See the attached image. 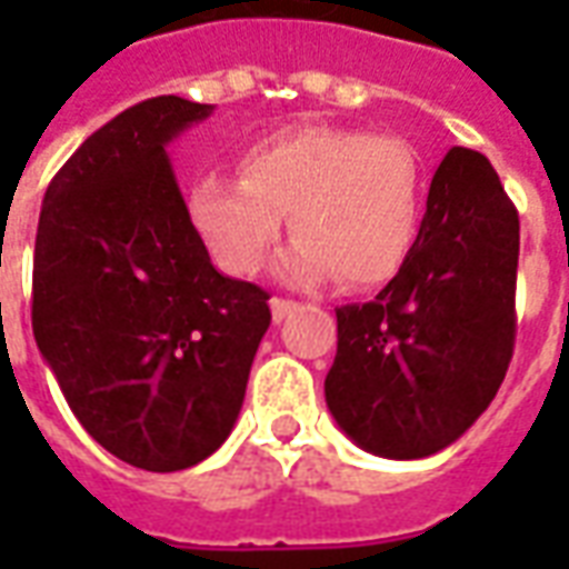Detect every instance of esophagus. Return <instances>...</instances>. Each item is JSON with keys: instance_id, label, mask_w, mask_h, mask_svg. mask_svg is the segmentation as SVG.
<instances>
[{"instance_id": "obj_1", "label": "esophagus", "mask_w": 569, "mask_h": 569, "mask_svg": "<svg viewBox=\"0 0 569 569\" xmlns=\"http://www.w3.org/2000/svg\"><path fill=\"white\" fill-rule=\"evenodd\" d=\"M298 305L296 301H289V298H271V317L273 322H283L289 313H296Z\"/></svg>"}]
</instances>
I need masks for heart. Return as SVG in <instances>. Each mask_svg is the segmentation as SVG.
<instances>
[{"label": "heart", "mask_w": 569, "mask_h": 569, "mask_svg": "<svg viewBox=\"0 0 569 569\" xmlns=\"http://www.w3.org/2000/svg\"><path fill=\"white\" fill-rule=\"evenodd\" d=\"M237 173L200 176L186 198L194 234L234 277L259 271L286 212L298 237L277 273L289 283H320L335 273L347 286L383 283L418 237V151L390 133L283 130L243 149Z\"/></svg>", "instance_id": "1"}]
</instances>
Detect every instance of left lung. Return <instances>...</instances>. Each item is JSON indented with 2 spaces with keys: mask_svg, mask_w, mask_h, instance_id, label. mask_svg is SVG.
Masks as SVG:
<instances>
[{
  "mask_svg": "<svg viewBox=\"0 0 569 569\" xmlns=\"http://www.w3.org/2000/svg\"><path fill=\"white\" fill-rule=\"evenodd\" d=\"M518 212L485 154L436 167L418 240L369 305H345L326 406L362 451L420 460L472 427L515 347Z\"/></svg>",
  "mask_w": 569,
  "mask_h": 569,
  "instance_id": "obj_1",
  "label": "left lung"
}]
</instances>
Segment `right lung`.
I'll list each match as a JSON object with an SVG mask.
<instances>
[{"instance_id":"obj_1","label":"right lung","mask_w":569,"mask_h":569,"mask_svg":"<svg viewBox=\"0 0 569 569\" xmlns=\"http://www.w3.org/2000/svg\"><path fill=\"white\" fill-rule=\"evenodd\" d=\"M212 106L151 97L91 133L44 191L32 335L72 415L118 460H207L243 406L268 292L212 268L167 146Z\"/></svg>"}]
</instances>
